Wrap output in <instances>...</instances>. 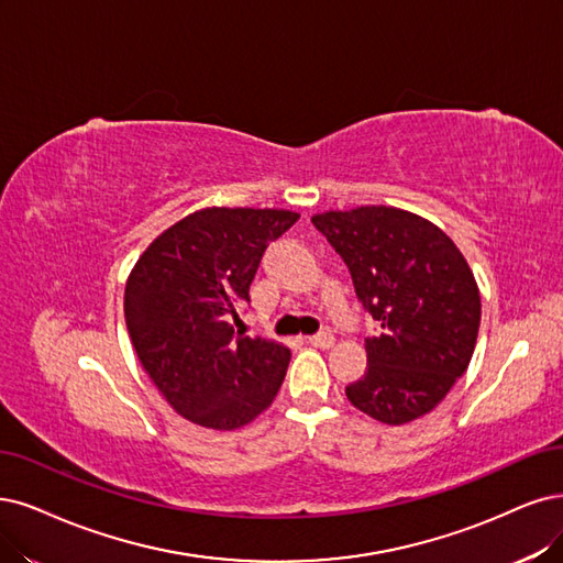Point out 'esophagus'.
Segmentation results:
<instances>
[{
  "label": "esophagus",
  "mask_w": 563,
  "mask_h": 563,
  "mask_svg": "<svg viewBox=\"0 0 563 563\" xmlns=\"http://www.w3.org/2000/svg\"><path fill=\"white\" fill-rule=\"evenodd\" d=\"M308 343L313 347H320V350H329L331 345H334V336H331V334H316V336H308Z\"/></svg>",
  "instance_id": "esophagus-1"
}]
</instances>
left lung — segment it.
I'll return each mask as SVG.
<instances>
[{
    "label": "left lung",
    "instance_id": "1",
    "mask_svg": "<svg viewBox=\"0 0 563 563\" xmlns=\"http://www.w3.org/2000/svg\"><path fill=\"white\" fill-rule=\"evenodd\" d=\"M350 268L378 320L368 368L345 394L383 424H406L439 406L462 378L481 327V289L441 227L394 206H360L310 218Z\"/></svg>",
    "mask_w": 563,
    "mask_h": 563
}]
</instances>
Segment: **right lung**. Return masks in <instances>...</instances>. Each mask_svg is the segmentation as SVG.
I'll list each match as a JSON object with an SVG mask.
<instances>
[{
	"label": "right lung",
	"instance_id": "right-lung-1",
	"mask_svg": "<svg viewBox=\"0 0 563 563\" xmlns=\"http://www.w3.org/2000/svg\"><path fill=\"white\" fill-rule=\"evenodd\" d=\"M297 220L285 208H201L164 229L134 264L124 322L141 366L185 420L232 431L274 404L289 347L236 334L232 318L250 301L266 245Z\"/></svg>",
	"mask_w": 563,
	"mask_h": 563
}]
</instances>
